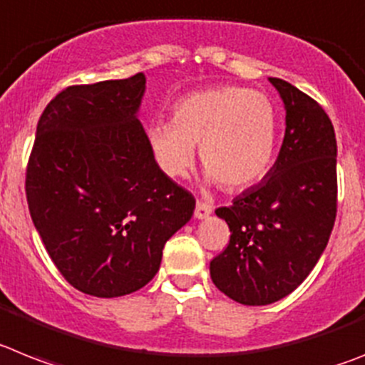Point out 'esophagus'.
Returning <instances> with one entry per match:
<instances>
[{"label": "esophagus", "instance_id": "34e87169", "mask_svg": "<svg viewBox=\"0 0 365 365\" xmlns=\"http://www.w3.org/2000/svg\"><path fill=\"white\" fill-rule=\"evenodd\" d=\"M195 217H197V220H205V217H208L210 216V214H212V207H210V205L208 203H203V201H197V203H195Z\"/></svg>", "mask_w": 365, "mask_h": 365}]
</instances>
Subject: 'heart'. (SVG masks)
Wrapping results in <instances>:
<instances>
[{
    "mask_svg": "<svg viewBox=\"0 0 365 365\" xmlns=\"http://www.w3.org/2000/svg\"><path fill=\"white\" fill-rule=\"evenodd\" d=\"M279 136L275 105L266 93L242 86L203 90L180 99L173 118L148 127V142L166 175L179 179L199 158L208 180L240 192L262 180Z\"/></svg>",
    "mask_w": 365,
    "mask_h": 365,
    "instance_id": "obj_1",
    "label": "heart"
}]
</instances>
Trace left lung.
<instances>
[{
  "label": "left lung",
  "instance_id": "1",
  "mask_svg": "<svg viewBox=\"0 0 365 365\" xmlns=\"http://www.w3.org/2000/svg\"><path fill=\"white\" fill-rule=\"evenodd\" d=\"M269 83L284 103V140L264 180L216 210L230 240L210 262L217 289L249 307L275 303L307 279L325 251L338 201L332 121L294 85Z\"/></svg>",
  "mask_w": 365,
  "mask_h": 365
}]
</instances>
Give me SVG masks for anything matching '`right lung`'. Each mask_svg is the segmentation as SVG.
Segmentation results:
<instances>
[{"mask_svg": "<svg viewBox=\"0 0 365 365\" xmlns=\"http://www.w3.org/2000/svg\"><path fill=\"white\" fill-rule=\"evenodd\" d=\"M145 76L68 86L36 125L26 173L33 223L61 275L120 297L157 275L195 199L158 168L138 108Z\"/></svg>", "mask_w": 365, "mask_h": 365, "instance_id": "add662e5", "label": "right lung"}]
</instances>
